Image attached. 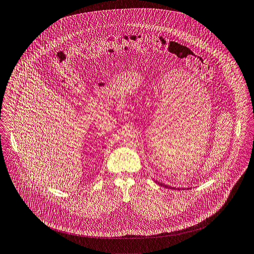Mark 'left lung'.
Wrapping results in <instances>:
<instances>
[{
    "label": "left lung",
    "instance_id": "1",
    "mask_svg": "<svg viewBox=\"0 0 254 254\" xmlns=\"http://www.w3.org/2000/svg\"><path fill=\"white\" fill-rule=\"evenodd\" d=\"M156 184H158L159 185H161L163 187H166V188H169V189H180L181 190V188H177V187H172V186H169V185H163L161 183H159V182H155ZM183 189H185V188H183ZM186 189H189V188H186Z\"/></svg>",
    "mask_w": 254,
    "mask_h": 254
}]
</instances>
